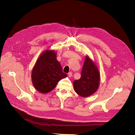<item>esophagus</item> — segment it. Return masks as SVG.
Listing matches in <instances>:
<instances>
[{
    "label": "esophagus",
    "mask_w": 135,
    "mask_h": 135,
    "mask_svg": "<svg viewBox=\"0 0 135 135\" xmlns=\"http://www.w3.org/2000/svg\"><path fill=\"white\" fill-rule=\"evenodd\" d=\"M68 76L69 77V78H71L72 76V72H69L68 73Z\"/></svg>",
    "instance_id": "1"
}]
</instances>
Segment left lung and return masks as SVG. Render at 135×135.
<instances>
[{
    "mask_svg": "<svg viewBox=\"0 0 135 135\" xmlns=\"http://www.w3.org/2000/svg\"><path fill=\"white\" fill-rule=\"evenodd\" d=\"M100 73L95 62L87 55L85 59L81 77L73 81L75 93L83 97L93 95L100 86Z\"/></svg>",
    "mask_w": 135,
    "mask_h": 135,
    "instance_id": "left-lung-1",
    "label": "left lung"
}]
</instances>
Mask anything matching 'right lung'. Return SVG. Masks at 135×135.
<instances>
[{
	"label": "right lung",
	"instance_id": "1",
	"mask_svg": "<svg viewBox=\"0 0 135 135\" xmlns=\"http://www.w3.org/2000/svg\"><path fill=\"white\" fill-rule=\"evenodd\" d=\"M56 56V51L46 50L40 55L33 67L31 74L32 83L41 94L50 92L60 80L67 76L62 72Z\"/></svg>",
	"mask_w": 135,
	"mask_h": 135
}]
</instances>
